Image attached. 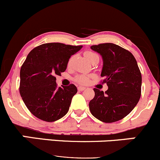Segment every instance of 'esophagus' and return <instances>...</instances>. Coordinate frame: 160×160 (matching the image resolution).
Here are the masks:
<instances>
[{
  "label": "esophagus",
  "mask_w": 160,
  "mask_h": 160,
  "mask_svg": "<svg viewBox=\"0 0 160 160\" xmlns=\"http://www.w3.org/2000/svg\"><path fill=\"white\" fill-rule=\"evenodd\" d=\"M85 88H85V87L79 86V87H78V91H84V90H85Z\"/></svg>",
  "instance_id": "1"
}]
</instances>
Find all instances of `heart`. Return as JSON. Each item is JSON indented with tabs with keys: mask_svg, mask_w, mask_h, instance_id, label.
Segmentation results:
<instances>
[{
	"mask_svg": "<svg viewBox=\"0 0 160 160\" xmlns=\"http://www.w3.org/2000/svg\"><path fill=\"white\" fill-rule=\"evenodd\" d=\"M84 56L85 57V58L88 61H91L93 58H95V56H98L94 52H90V51H87L84 53ZM72 62H73V57H71L70 58L68 59V63H67V66L68 68L72 66ZM92 78V75H78L75 77V81L76 82H78V84H82V85H85V84L88 83L89 82V80Z\"/></svg>",
	"mask_w": 160,
	"mask_h": 160,
	"instance_id": "heart-1",
	"label": "heart"
}]
</instances>
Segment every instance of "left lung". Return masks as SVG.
I'll return each instance as SVG.
<instances>
[{
    "label": "left lung",
    "mask_w": 160,
    "mask_h": 160,
    "mask_svg": "<svg viewBox=\"0 0 160 160\" xmlns=\"http://www.w3.org/2000/svg\"><path fill=\"white\" fill-rule=\"evenodd\" d=\"M91 49L102 57L101 76L108 88L105 92L94 88L90 112L103 122H115L129 115L140 98V70L132 54L117 44H99L91 46Z\"/></svg>",
    "instance_id": "8db88e82"
}]
</instances>
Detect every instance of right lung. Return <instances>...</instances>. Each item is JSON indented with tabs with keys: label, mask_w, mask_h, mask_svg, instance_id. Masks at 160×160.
Instances as JSON below:
<instances>
[{
	"label": "right lung",
	"mask_w": 160,
	"mask_h": 160,
	"mask_svg": "<svg viewBox=\"0 0 160 160\" xmlns=\"http://www.w3.org/2000/svg\"><path fill=\"white\" fill-rule=\"evenodd\" d=\"M82 48L62 43L41 44L29 52L20 72L21 96L29 111L45 122H55L68 112L77 88H58L56 75L67 68L71 56Z\"/></svg>",
	"instance_id": "right-lung-1"
}]
</instances>
